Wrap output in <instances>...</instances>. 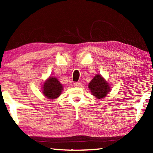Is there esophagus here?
Returning <instances> with one entry per match:
<instances>
[{"label": "esophagus", "instance_id": "34e87169", "mask_svg": "<svg viewBox=\"0 0 153 153\" xmlns=\"http://www.w3.org/2000/svg\"><path fill=\"white\" fill-rule=\"evenodd\" d=\"M74 85V86H76V87H79L82 86V83L81 82H75Z\"/></svg>", "mask_w": 153, "mask_h": 153}]
</instances>
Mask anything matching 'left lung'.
<instances>
[{
    "mask_svg": "<svg viewBox=\"0 0 153 153\" xmlns=\"http://www.w3.org/2000/svg\"><path fill=\"white\" fill-rule=\"evenodd\" d=\"M88 88L91 94L98 99H102L111 92L109 83L100 74H97L88 84Z\"/></svg>",
    "mask_w": 153,
    "mask_h": 153,
    "instance_id": "1",
    "label": "left lung"
}]
</instances>
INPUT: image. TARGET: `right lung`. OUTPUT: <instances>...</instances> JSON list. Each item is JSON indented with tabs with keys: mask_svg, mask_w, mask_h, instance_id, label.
<instances>
[{
	"mask_svg": "<svg viewBox=\"0 0 153 153\" xmlns=\"http://www.w3.org/2000/svg\"><path fill=\"white\" fill-rule=\"evenodd\" d=\"M63 90V86L56 77H48L42 86L43 95L50 100L56 99L60 97Z\"/></svg>",
	"mask_w": 153,
	"mask_h": 153,
	"instance_id": "1",
	"label": "right lung"
}]
</instances>
